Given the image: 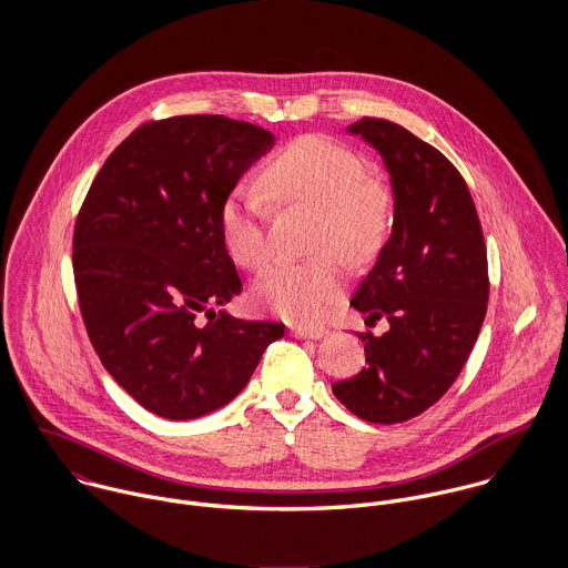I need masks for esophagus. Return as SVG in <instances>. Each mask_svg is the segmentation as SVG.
Wrapping results in <instances>:
<instances>
[{
    "label": "esophagus",
    "mask_w": 568,
    "mask_h": 568,
    "mask_svg": "<svg viewBox=\"0 0 568 568\" xmlns=\"http://www.w3.org/2000/svg\"><path fill=\"white\" fill-rule=\"evenodd\" d=\"M327 327H324V325H315V327H293L291 329V334L295 336V338H313V341H317V338H324V336H327Z\"/></svg>",
    "instance_id": "obj_1"
}]
</instances>
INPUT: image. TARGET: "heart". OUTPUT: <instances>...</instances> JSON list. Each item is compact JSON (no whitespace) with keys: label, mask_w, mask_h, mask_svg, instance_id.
I'll return each mask as SVG.
<instances>
[{"label":"heart","mask_w":568,"mask_h":568,"mask_svg":"<svg viewBox=\"0 0 568 568\" xmlns=\"http://www.w3.org/2000/svg\"><path fill=\"white\" fill-rule=\"evenodd\" d=\"M264 192L282 205L317 207L315 251L327 254L306 262H280L253 288V300L295 324H317L336 304L343 266L329 251L349 260L372 257L387 236L392 201L369 176V168L352 149L324 138L304 135L277 151L262 170ZM221 239L236 264L260 271L271 260L268 207L248 183L227 190L219 207Z\"/></svg>","instance_id":"1"}]
</instances>
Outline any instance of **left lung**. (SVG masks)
I'll use <instances>...</instances> for the list:
<instances>
[{"label":"left lung","mask_w":568,"mask_h":568,"mask_svg":"<svg viewBox=\"0 0 568 568\" xmlns=\"http://www.w3.org/2000/svg\"><path fill=\"white\" fill-rule=\"evenodd\" d=\"M349 133L385 160L394 230L352 306L383 336L358 332L365 363L332 394L361 419L406 422L435 405L464 369L486 320L489 277L484 230L462 172L405 126L361 118Z\"/></svg>","instance_id":"left-lung-1"}]
</instances>
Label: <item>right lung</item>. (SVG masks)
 Listing matches in <instances>:
<instances>
[{"label": "right lung", "mask_w": 568, "mask_h": 568, "mask_svg": "<svg viewBox=\"0 0 568 568\" xmlns=\"http://www.w3.org/2000/svg\"><path fill=\"white\" fill-rule=\"evenodd\" d=\"M273 135L225 115L138 126L102 163L74 227L82 322L144 408L192 419L234 400L284 324L214 313L243 291L219 207ZM204 320H200V313Z\"/></svg>", "instance_id": "add662e5"}]
</instances>
